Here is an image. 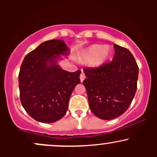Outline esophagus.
<instances>
[{
	"mask_svg": "<svg viewBox=\"0 0 157 157\" xmlns=\"http://www.w3.org/2000/svg\"><path fill=\"white\" fill-rule=\"evenodd\" d=\"M80 81H81V82H82V81L84 80V79L86 78V75H85V74H84L83 72H82V73L80 74Z\"/></svg>",
	"mask_w": 157,
	"mask_h": 157,
	"instance_id": "obj_1",
	"label": "esophagus"
}]
</instances>
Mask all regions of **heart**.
Returning a JSON list of instances; mask_svg holds the SVG:
<instances>
[{"label": "heart", "instance_id": "heart-1", "mask_svg": "<svg viewBox=\"0 0 157 157\" xmlns=\"http://www.w3.org/2000/svg\"><path fill=\"white\" fill-rule=\"evenodd\" d=\"M110 52L111 50L108 46L94 44L88 47L82 52V57L86 60H92L94 65L98 66L103 63L109 58Z\"/></svg>", "mask_w": 157, "mask_h": 157}]
</instances>
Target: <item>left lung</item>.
<instances>
[{"mask_svg":"<svg viewBox=\"0 0 157 157\" xmlns=\"http://www.w3.org/2000/svg\"><path fill=\"white\" fill-rule=\"evenodd\" d=\"M111 62L97 68H84L82 82L87 91L89 107L95 116L109 120L125 113L137 88L139 67L126 48L113 44Z\"/></svg>","mask_w":157,"mask_h":157,"instance_id":"8db88e82","label":"left lung"}]
</instances>
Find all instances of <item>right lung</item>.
Wrapping results in <instances>:
<instances>
[{
  "label": "right lung",
  "instance_id": "add662e5",
  "mask_svg": "<svg viewBox=\"0 0 157 157\" xmlns=\"http://www.w3.org/2000/svg\"><path fill=\"white\" fill-rule=\"evenodd\" d=\"M69 49L63 40H50L27 54L18 75L23 109L38 122L51 123L67 111L74 89L80 82V70L68 72L57 64Z\"/></svg>",
  "mask_w": 157,
  "mask_h": 157
}]
</instances>
